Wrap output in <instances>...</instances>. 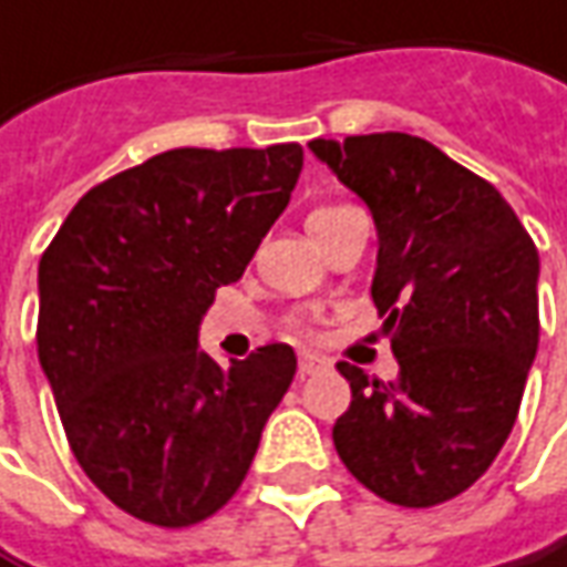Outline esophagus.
Returning a JSON list of instances; mask_svg holds the SVG:
<instances>
[{"label": "esophagus", "instance_id": "obj_1", "mask_svg": "<svg viewBox=\"0 0 567 567\" xmlns=\"http://www.w3.org/2000/svg\"><path fill=\"white\" fill-rule=\"evenodd\" d=\"M300 375H319V372H326L329 369V360L326 357H316V353H300Z\"/></svg>", "mask_w": 567, "mask_h": 567}]
</instances>
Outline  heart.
I'll return each mask as SVG.
<instances>
[{
	"mask_svg": "<svg viewBox=\"0 0 567 567\" xmlns=\"http://www.w3.org/2000/svg\"><path fill=\"white\" fill-rule=\"evenodd\" d=\"M344 210H353L348 204H319L310 210V217H307V226H316V223H326V219L338 217V214H344Z\"/></svg>",
	"mask_w": 567,
	"mask_h": 567,
	"instance_id": "1",
	"label": "heart"
}]
</instances>
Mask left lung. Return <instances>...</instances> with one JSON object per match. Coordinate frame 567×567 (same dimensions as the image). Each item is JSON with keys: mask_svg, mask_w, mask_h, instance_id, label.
I'll use <instances>...</instances> for the list:
<instances>
[{"mask_svg": "<svg viewBox=\"0 0 567 567\" xmlns=\"http://www.w3.org/2000/svg\"><path fill=\"white\" fill-rule=\"evenodd\" d=\"M310 152L369 207L372 300L400 375L350 381L334 450L372 494L425 509L491 468L522 406L540 341V257L487 179L410 133L313 138Z\"/></svg>", "mask_w": 567, "mask_h": 567, "instance_id": "1", "label": "left lung"}]
</instances>
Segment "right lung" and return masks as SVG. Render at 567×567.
<instances>
[{"label": "right lung", "mask_w": 567, "mask_h": 567, "mask_svg": "<svg viewBox=\"0 0 567 567\" xmlns=\"http://www.w3.org/2000/svg\"><path fill=\"white\" fill-rule=\"evenodd\" d=\"M303 167L298 142L173 148L90 188L40 260V365L76 462L157 527L223 509L295 379L288 344L223 369L198 348Z\"/></svg>", "instance_id": "obj_1"}]
</instances>
